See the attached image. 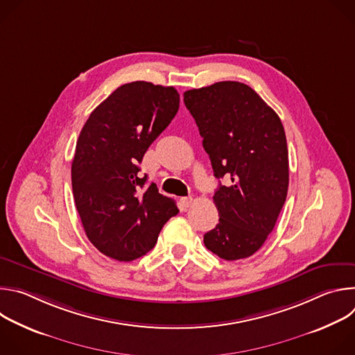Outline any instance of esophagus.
<instances>
[{
  "label": "esophagus",
  "mask_w": 355,
  "mask_h": 355,
  "mask_svg": "<svg viewBox=\"0 0 355 355\" xmlns=\"http://www.w3.org/2000/svg\"><path fill=\"white\" fill-rule=\"evenodd\" d=\"M181 204L184 208H189L193 204V199L191 196H184V198H181Z\"/></svg>",
  "instance_id": "1"
}]
</instances>
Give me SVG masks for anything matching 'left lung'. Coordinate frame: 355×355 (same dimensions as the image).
I'll list each match as a JSON object with an SVG mask.
<instances>
[{
  "mask_svg": "<svg viewBox=\"0 0 355 355\" xmlns=\"http://www.w3.org/2000/svg\"><path fill=\"white\" fill-rule=\"evenodd\" d=\"M219 182V223L204 236L218 257L247 259L264 244L285 204L289 164L282 122L248 85L220 81L184 92Z\"/></svg>",
  "mask_w": 355,
  "mask_h": 355,
  "instance_id": "obj_1",
  "label": "left lung"
}]
</instances>
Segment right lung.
Here are the masks:
<instances>
[{
    "instance_id": "add662e5",
    "label": "right lung",
    "mask_w": 355,
    "mask_h": 355,
    "mask_svg": "<svg viewBox=\"0 0 355 355\" xmlns=\"http://www.w3.org/2000/svg\"><path fill=\"white\" fill-rule=\"evenodd\" d=\"M180 108L174 87L133 81L101 103L80 132L71 164L76 208L88 240L107 257L133 261L178 214L139 163Z\"/></svg>"
}]
</instances>
